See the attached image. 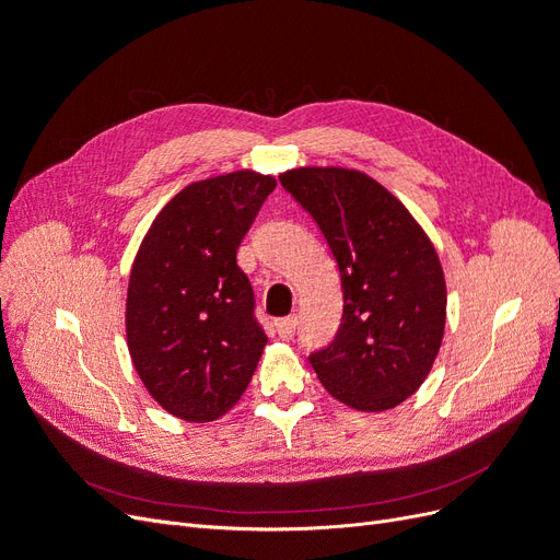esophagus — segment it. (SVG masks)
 Here are the masks:
<instances>
[{"instance_id": "1", "label": "esophagus", "mask_w": 560, "mask_h": 560, "mask_svg": "<svg viewBox=\"0 0 560 560\" xmlns=\"http://www.w3.org/2000/svg\"><path fill=\"white\" fill-rule=\"evenodd\" d=\"M296 327H299V319L294 315L290 317H282L276 322V329H278V336L282 338V341H290V338L296 334Z\"/></svg>"}]
</instances>
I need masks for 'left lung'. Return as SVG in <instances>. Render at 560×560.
<instances>
[{"mask_svg":"<svg viewBox=\"0 0 560 560\" xmlns=\"http://www.w3.org/2000/svg\"><path fill=\"white\" fill-rule=\"evenodd\" d=\"M280 184L341 273L343 317L311 352L327 393L358 411L395 409L428 378L446 327V280L428 233L385 186L348 167H296Z\"/></svg>","mask_w":560,"mask_h":560,"instance_id":"left-lung-1","label":"left lung"}]
</instances>
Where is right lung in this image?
<instances>
[{"label": "right lung", "mask_w": 560, "mask_h": 560, "mask_svg": "<svg viewBox=\"0 0 560 560\" xmlns=\"http://www.w3.org/2000/svg\"><path fill=\"white\" fill-rule=\"evenodd\" d=\"M273 189L276 177L254 171L189 184L156 214L132 261L130 358L149 395L182 420L224 416L268 341L235 252Z\"/></svg>", "instance_id": "obj_1"}]
</instances>
